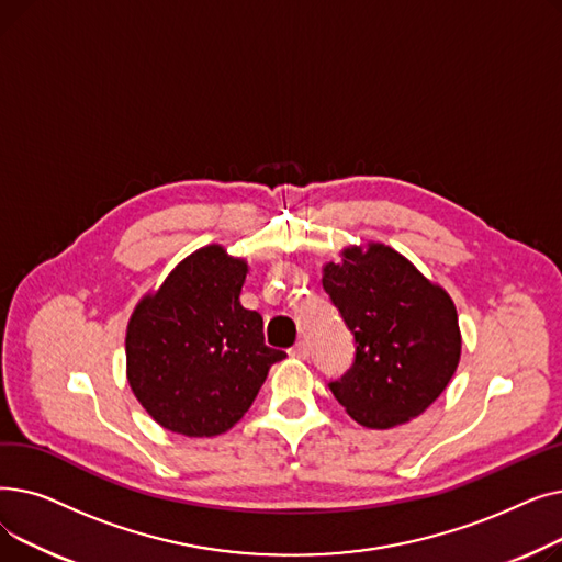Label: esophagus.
Here are the masks:
<instances>
[{"mask_svg": "<svg viewBox=\"0 0 562 562\" xmlns=\"http://www.w3.org/2000/svg\"><path fill=\"white\" fill-rule=\"evenodd\" d=\"M289 356L291 358H299V360H307L310 358V346L305 341H299L296 346L289 350Z\"/></svg>", "mask_w": 562, "mask_h": 562, "instance_id": "obj_1", "label": "esophagus"}]
</instances>
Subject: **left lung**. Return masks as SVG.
<instances>
[{
    "label": "left lung",
    "instance_id": "1",
    "mask_svg": "<svg viewBox=\"0 0 562 562\" xmlns=\"http://www.w3.org/2000/svg\"><path fill=\"white\" fill-rule=\"evenodd\" d=\"M323 289L356 341L350 369L328 382L367 428H394L447 390L460 362L456 305L396 250H344L323 269Z\"/></svg>",
    "mask_w": 562,
    "mask_h": 562
}]
</instances>
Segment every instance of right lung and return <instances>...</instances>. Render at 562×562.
Wrapping results in <instances>:
<instances>
[{
    "label": "right lung",
    "instance_id": "obj_1",
    "mask_svg": "<svg viewBox=\"0 0 562 562\" xmlns=\"http://www.w3.org/2000/svg\"><path fill=\"white\" fill-rule=\"evenodd\" d=\"M248 266L221 246L187 257L127 328V378L157 424L187 437L229 430L284 350L263 344V321L239 301Z\"/></svg>",
    "mask_w": 562,
    "mask_h": 562
}]
</instances>
